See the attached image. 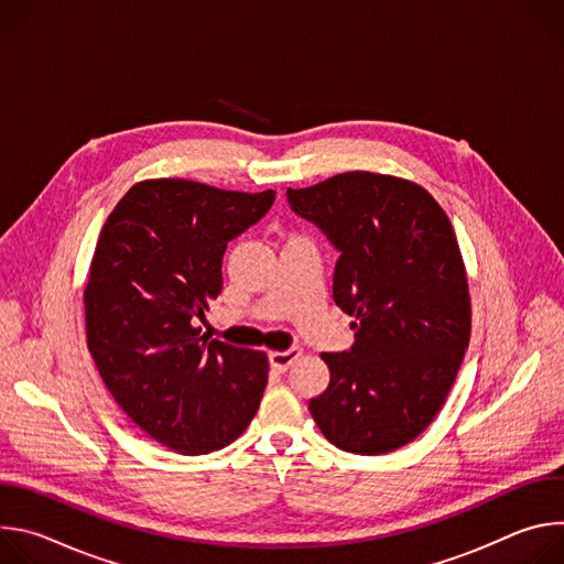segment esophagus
Returning a JSON list of instances; mask_svg holds the SVG:
<instances>
[{"label":"esophagus","instance_id":"esophagus-1","mask_svg":"<svg viewBox=\"0 0 564 564\" xmlns=\"http://www.w3.org/2000/svg\"><path fill=\"white\" fill-rule=\"evenodd\" d=\"M301 357V348H290L283 352H270V366L279 372H285Z\"/></svg>","mask_w":564,"mask_h":564}]
</instances>
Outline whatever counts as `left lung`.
Wrapping results in <instances>:
<instances>
[{"mask_svg":"<svg viewBox=\"0 0 564 564\" xmlns=\"http://www.w3.org/2000/svg\"><path fill=\"white\" fill-rule=\"evenodd\" d=\"M292 212L339 252L333 299L357 321L348 352H324L310 413L337 448L381 455L440 413L470 339V296L453 225L417 183L348 172L288 189Z\"/></svg>","mask_w":564,"mask_h":564,"instance_id":"1","label":"left lung"}]
</instances>
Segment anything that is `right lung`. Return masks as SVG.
I'll return each instance as SVG.
<instances>
[{"label":"right lung","instance_id":"right-lung-1","mask_svg":"<svg viewBox=\"0 0 564 564\" xmlns=\"http://www.w3.org/2000/svg\"><path fill=\"white\" fill-rule=\"evenodd\" d=\"M274 192L196 181L135 183L109 214L85 288L87 346L118 406L163 446L200 455L248 429L268 355L200 335L223 290L227 243L259 223Z\"/></svg>","mask_w":564,"mask_h":564}]
</instances>
